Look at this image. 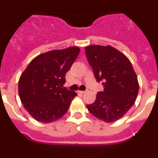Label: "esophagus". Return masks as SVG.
I'll list each match as a JSON object with an SVG mask.
<instances>
[{"label": "esophagus", "instance_id": "34e87169", "mask_svg": "<svg viewBox=\"0 0 158 158\" xmlns=\"http://www.w3.org/2000/svg\"><path fill=\"white\" fill-rule=\"evenodd\" d=\"M77 93H79V94H84V93H86V91H78Z\"/></svg>", "mask_w": 158, "mask_h": 158}]
</instances>
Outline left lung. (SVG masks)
<instances>
[{
    "instance_id": "8db88e82",
    "label": "left lung",
    "mask_w": 158,
    "mask_h": 158,
    "mask_svg": "<svg viewBox=\"0 0 158 158\" xmlns=\"http://www.w3.org/2000/svg\"><path fill=\"white\" fill-rule=\"evenodd\" d=\"M85 54L96 81L104 86V91L96 94L94 103L86 107L100 120H118L134 105L139 93L133 66L123 54L111 46H89Z\"/></svg>"
}]
</instances>
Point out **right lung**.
<instances>
[{"mask_svg": "<svg viewBox=\"0 0 158 158\" xmlns=\"http://www.w3.org/2000/svg\"><path fill=\"white\" fill-rule=\"evenodd\" d=\"M79 53L77 47L48 51L38 55L23 71L19 80V96L35 119L48 123L67 112L77 93L62 86Z\"/></svg>", "mask_w": 158, "mask_h": 158, "instance_id": "obj_1", "label": "right lung"}]
</instances>
